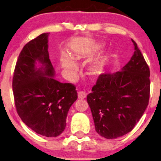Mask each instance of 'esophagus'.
<instances>
[{
    "mask_svg": "<svg viewBox=\"0 0 161 161\" xmlns=\"http://www.w3.org/2000/svg\"><path fill=\"white\" fill-rule=\"evenodd\" d=\"M78 96L79 99H83V98H85L86 97V94L85 92L80 91V92H78Z\"/></svg>",
    "mask_w": 161,
    "mask_h": 161,
    "instance_id": "obj_1",
    "label": "esophagus"
}]
</instances>
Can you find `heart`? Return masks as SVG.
Here are the masks:
<instances>
[{
  "label": "heart",
  "instance_id": "1",
  "mask_svg": "<svg viewBox=\"0 0 161 161\" xmlns=\"http://www.w3.org/2000/svg\"><path fill=\"white\" fill-rule=\"evenodd\" d=\"M103 44H98L97 48H102ZM72 57L75 60H81L86 58V54L85 51L81 47H78L72 51ZM61 64L62 66L69 72H75L78 70V65L75 62L69 57L66 55L62 56L61 58ZM104 71V64L102 62H98L94 64L89 66V73L92 76H97L103 73Z\"/></svg>",
  "mask_w": 161,
  "mask_h": 161
}]
</instances>
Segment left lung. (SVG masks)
Listing matches in <instances>:
<instances>
[{
	"mask_svg": "<svg viewBox=\"0 0 161 161\" xmlns=\"http://www.w3.org/2000/svg\"><path fill=\"white\" fill-rule=\"evenodd\" d=\"M132 57L121 71L104 73L87 95L95 130L107 139L132 130L144 113L149 99L150 71L137 43Z\"/></svg>",
	"mask_w": 161,
	"mask_h": 161,
	"instance_id": "obj_1",
	"label": "left lung"
}]
</instances>
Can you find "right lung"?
I'll list each match as a JSON object with an SVG mask.
<instances>
[{
    "label": "right lung",
    "instance_id": "1",
    "mask_svg": "<svg viewBox=\"0 0 161 161\" xmlns=\"http://www.w3.org/2000/svg\"><path fill=\"white\" fill-rule=\"evenodd\" d=\"M43 33L24 46L14 68L12 89L17 112L37 134L57 137L65 129L66 117L78 98L75 86L54 78L48 36Z\"/></svg>",
    "mask_w": 161,
    "mask_h": 161
}]
</instances>
